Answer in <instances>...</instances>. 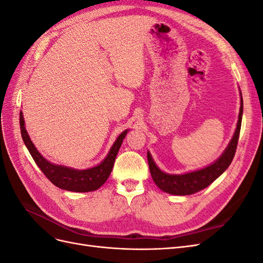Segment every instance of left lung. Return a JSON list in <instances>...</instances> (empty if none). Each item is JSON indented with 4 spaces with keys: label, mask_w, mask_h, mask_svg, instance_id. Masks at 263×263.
<instances>
[{
    "label": "left lung",
    "mask_w": 263,
    "mask_h": 263,
    "mask_svg": "<svg viewBox=\"0 0 263 263\" xmlns=\"http://www.w3.org/2000/svg\"><path fill=\"white\" fill-rule=\"evenodd\" d=\"M241 97V92H240ZM243 112V102L241 97L239 116H238V123L234 136L230 140L229 145L225 149L222 155L217 159L214 163L205 166L201 170H196L192 172H187L184 174H168L158 168L155 163L150 153H147L149 170L151 173L153 180L157 186L162 190L163 192L173 194V195H191L198 191L208 187L210 184L216 180L220 174L225 172L229 164L232 163L234 156L236 154L238 139H239L240 127H241V118Z\"/></svg>",
    "instance_id": "obj_1"
}]
</instances>
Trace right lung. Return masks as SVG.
I'll return each instance as SVG.
<instances>
[{
    "label": "right lung",
    "instance_id": "obj_1",
    "mask_svg": "<svg viewBox=\"0 0 263 263\" xmlns=\"http://www.w3.org/2000/svg\"><path fill=\"white\" fill-rule=\"evenodd\" d=\"M20 126L22 138L25 142V146L46 178L59 189L72 191V192H91V191L98 190L104 184L110 172H112L118 150L122 146L127 132H128V129H126L119 135L112 148L109 149L106 158L100 164L90 169L77 170L68 168V166L51 163L39 154V151L36 149L33 141L30 140L28 136L22 112L20 113Z\"/></svg>",
    "mask_w": 263,
    "mask_h": 263
}]
</instances>
